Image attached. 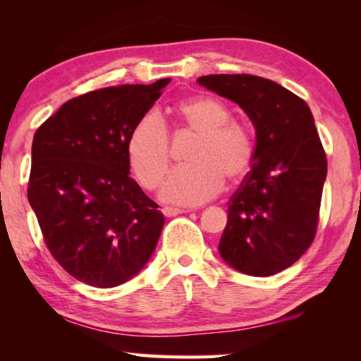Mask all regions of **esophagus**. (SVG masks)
<instances>
[{
    "label": "esophagus",
    "mask_w": 361,
    "mask_h": 361,
    "mask_svg": "<svg viewBox=\"0 0 361 361\" xmlns=\"http://www.w3.org/2000/svg\"><path fill=\"white\" fill-rule=\"evenodd\" d=\"M183 212H189V210H181V209H176V207H164V209H162V213L166 216H176Z\"/></svg>",
    "instance_id": "34e87169"
}]
</instances>
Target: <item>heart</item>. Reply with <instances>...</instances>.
<instances>
[{"label": "heart", "mask_w": 361, "mask_h": 361, "mask_svg": "<svg viewBox=\"0 0 361 361\" xmlns=\"http://www.w3.org/2000/svg\"><path fill=\"white\" fill-rule=\"evenodd\" d=\"M183 126L197 133L188 154L191 166L173 170L161 189V199L180 205L204 204L219 194L224 176L239 181L245 176L255 156L252 135L245 127L229 122L223 103L209 97H195L176 106ZM127 157L133 175L145 189L161 185L170 166L167 127L156 111L140 119L127 142Z\"/></svg>", "instance_id": "obj_1"}]
</instances>
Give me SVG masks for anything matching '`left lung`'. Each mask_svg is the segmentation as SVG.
<instances>
[{
  "mask_svg": "<svg viewBox=\"0 0 361 361\" xmlns=\"http://www.w3.org/2000/svg\"><path fill=\"white\" fill-rule=\"evenodd\" d=\"M197 82L237 103L256 130L252 170L231 197L219 255L247 276H274L301 258L319 224L326 154L314 116L266 78L209 75Z\"/></svg>",
  "mask_w": 361,
  "mask_h": 361,
  "instance_id": "1",
  "label": "left lung"
}]
</instances>
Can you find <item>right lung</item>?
<instances>
[{
  "label": "right lung",
  "mask_w": 361,
  "mask_h": 361,
  "mask_svg": "<svg viewBox=\"0 0 361 361\" xmlns=\"http://www.w3.org/2000/svg\"><path fill=\"white\" fill-rule=\"evenodd\" d=\"M169 82L82 94L35 133L28 202L49 252L79 282L113 288L154 252L166 219L129 176L127 142Z\"/></svg>",
  "instance_id": "add662e5"
}]
</instances>
